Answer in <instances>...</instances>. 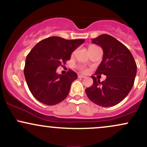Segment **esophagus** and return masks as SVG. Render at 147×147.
<instances>
[{"instance_id": "obj_1", "label": "esophagus", "mask_w": 147, "mask_h": 147, "mask_svg": "<svg viewBox=\"0 0 147 147\" xmlns=\"http://www.w3.org/2000/svg\"><path fill=\"white\" fill-rule=\"evenodd\" d=\"M78 78H79V79H83V78H86V77H85V76H84V75H79L78 76Z\"/></svg>"}]
</instances>
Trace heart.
<instances>
[{
    "instance_id": "obj_1",
    "label": "heart",
    "mask_w": 147,
    "mask_h": 147,
    "mask_svg": "<svg viewBox=\"0 0 147 147\" xmlns=\"http://www.w3.org/2000/svg\"><path fill=\"white\" fill-rule=\"evenodd\" d=\"M94 48H96V46H95V45H90V46L88 48V50L89 49ZM78 68H79V70L82 72H87V68H86L85 66H83V65H79V66H78Z\"/></svg>"
}]
</instances>
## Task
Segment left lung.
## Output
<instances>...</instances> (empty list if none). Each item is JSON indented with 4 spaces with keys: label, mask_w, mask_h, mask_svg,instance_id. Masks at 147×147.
Here are the masks:
<instances>
[{
    "label": "left lung",
    "mask_w": 147,
    "mask_h": 147,
    "mask_svg": "<svg viewBox=\"0 0 147 147\" xmlns=\"http://www.w3.org/2000/svg\"><path fill=\"white\" fill-rule=\"evenodd\" d=\"M92 43L103 49V59L95 75L104 74L106 79L100 82L94 76L93 84L86 89L89 99L102 107L117 105L133 88L137 72V65L129 50L118 40L109 34L92 38Z\"/></svg>",
    "instance_id": "8db88e82"
}]
</instances>
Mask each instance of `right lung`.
Segmentation results:
<instances>
[{"label":"right lung","instance_id":"right-lung-1","mask_svg":"<svg viewBox=\"0 0 147 147\" xmlns=\"http://www.w3.org/2000/svg\"><path fill=\"white\" fill-rule=\"evenodd\" d=\"M84 41L51 36L32 49L25 60L24 75L30 92L38 102L52 106L65 99L77 75L72 70L58 75L56 70L70 60L72 52Z\"/></svg>","mask_w":147,"mask_h":147}]
</instances>
